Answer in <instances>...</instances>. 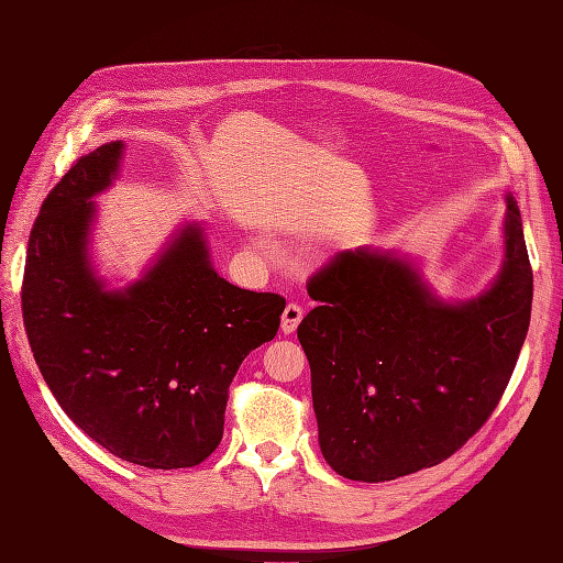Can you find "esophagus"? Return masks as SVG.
<instances>
[{
  "label": "esophagus",
  "instance_id": "obj_1",
  "mask_svg": "<svg viewBox=\"0 0 563 563\" xmlns=\"http://www.w3.org/2000/svg\"><path fill=\"white\" fill-rule=\"evenodd\" d=\"M302 319V308L298 302H288L282 314V331L284 333H294L298 329V323Z\"/></svg>",
  "mask_w": 563,
  "mask_h": 563
}]
</instances>
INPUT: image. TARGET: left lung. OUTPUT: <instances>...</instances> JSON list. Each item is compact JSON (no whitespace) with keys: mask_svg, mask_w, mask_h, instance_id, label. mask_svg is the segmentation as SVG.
Wrapping results in <instances>:
<instances>
[{"mask_svg":"<svg viewBox=\"0 0 563 563\" xmlns=\"http://www.w3.org/2000/svg\"><path fill=\"white\" fill-rule=\"evenodd\" d=\"M298 327L319 446L345 479L389 482L444 463L496 411L531 323L533 269L507 197L505 265L484 296L449 305L411 263L371 249L317 269Z\"/></svg>","mask_w":563,"mask_h":563,"instance_id":"left-lung-1","label":"left lung"}]
</instances>
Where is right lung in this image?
<instances>
[{
  "label": "right lung",
  "mask_w": 563,
  "mask_h": 563,
  "mask_svg": "<svg viewBox=\"0 0 563 563\" xmlns=\"http://www.w3.org/2000/svg\"><path fill=\"white\" fill-rule=\"evenodd\" d=\"M119 157V141L100 145L46 195L27 242L25 333L48 389L96 444L150 470L195 467L223 439L230 383L277 335L286 300L220 277L197 225L141 282L106 291L87 263L89 199Z\"/></svg>",
  "instance_id": "right-lung-1"
}]
</instances>
